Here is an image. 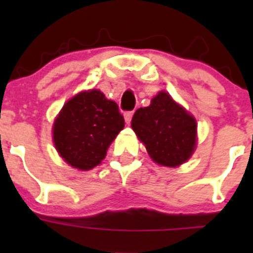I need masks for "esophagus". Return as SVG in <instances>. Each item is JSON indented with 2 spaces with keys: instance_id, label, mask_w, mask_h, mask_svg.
<instances>
[{
  "instance_id": "obj_1",
  "label": "esophagus",
  "mask_w": 253,
  "mask_h": 253,
  "mask_svg": "<svg viewBox=\"0 0 253 253\" xmlns=\"http://www.w3.org/2000/svg\"><path fill=\"white\" fill-rule=\"evenodd\" d=\"M131 118H133V111H126V113H124V120L126 124H130Z\"/></svg>"
}]
</instances>
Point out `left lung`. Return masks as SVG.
Returning <instances> with one entry per match:
<instances>
[{"instance_id":"1","label":"left lung","mask_w":253,"mask_h":253,"mask_svg":"<svg viewBox=\"0 0 253 253\" xmlns=\"http://www.w3.org/2000/svg\"><path fill=\"white\" fill-rule=\"evenodd\" d=\"M196 120L191 114L161 91L151 105L133 115L131 128L158 165L177 167L186 162L196 147Z\"/></svg>"}]
</instances>
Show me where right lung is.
I'll return each instance as SVG.
<instances>
[{
  "label": "right lung",
  "instance_id": "1",
  "mask_svg": "<svg viewBox=\"0 0 253 253\" xmlns=\"http://www.w3.org/2000/svg\"><path fill=\"white\" fill-rule=\"evenodd\" d=\"M118 104L100 90L82 91L64 104L53 124V142L69 166L88 171L101 163L124 128Z\"/></svg>",
  "mask_w": 253,
  "mask_h": 253
}]
</instances>
